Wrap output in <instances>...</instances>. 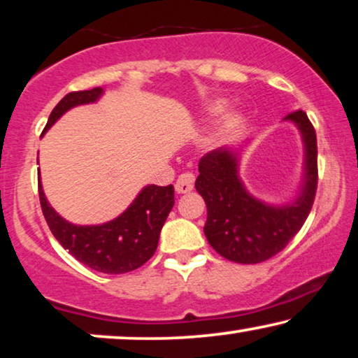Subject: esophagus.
Masks as SVG:
<instances>
[{
	"label": "esophagus",
	"mask_w": 358,
	"mask_h": 358,
	"mask_svg": "<svg viewBox=\"0 0 358 358\" xmlns=\"http://www.w3.org/2000/svg\"><path fill=\"white\" fill-rule=\"evenodd\" d=\"M174 189L178 194H187L194 189V174L184 173L179 176V179L176 180Z\"/></svg>",
	"instance_id": "obj_1"
}]
</instances>
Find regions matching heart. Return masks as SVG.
<instances>
[{
	"label": "heart",
	"instance_id": "1",
	"mask_svg": "<svg viewBox=\"0 0 358 358\" xmlns=\"http://www.w3.org/2000/svg\"><path fill=\"white\" fill-rule=\"evenodd\" d=\"M220 130H223V125H222V127H220Z\"/></svg>",
	"mask_w": 358,
	"mask_h": 358
}]
</instances>
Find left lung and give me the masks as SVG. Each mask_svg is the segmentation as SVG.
<instances>
[{
	"label": "left lung",
	"instance_id": "1",
	"mask_svg": "<svg viewBox=\"0 0 358 358\" xmlns=\"http://www.w3.org/2000/svg\"><path fill=\"white\" fill-rule=\"evenodd\" d=\"M283 120L296 125L305 148L301 185L292 202L272 205L249 192L239 178L243 145L210 151L199 163L195 189L207 203L203 233L210 246L228 261L257 264L275 256L311 212L317 187L316 131L303 110Z\"/></svg>",
	"mask_w": 358,
	"mask_h": 358
}]
</instances>
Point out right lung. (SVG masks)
<instances>
[{
    "label": "right lung",
    "instance_id": "right-lung-1",
    "mask_svg": "<svg viewBox=\"0 0 358 358\" xmlns=\"http://www.w3.org/2000/svg\"><path fill=\"white\" fill-rule=\"evenodd\" d=\"M104 94L102 87L66 94L52 110L43 134L73 107L92 104ZM42 134V135H43ZM38 163V161H37ZM38 197L48 228L63 248L92 271L125 273L148 261L158 248L161 228L174 205L173 185H145L119 217L102 224H73L60 217L43 194L38 179Z\"/></svg>",
    "mask_w": 358,
    "mask_h": 358
}]
</instances>
